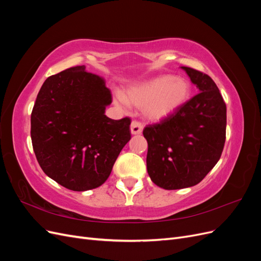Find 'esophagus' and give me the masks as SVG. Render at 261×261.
<instances>
[{"label": "esophagus", "mask_w": 261, "mask_h": 261, "mask_svg": "<svg viewBox=\"0 0 261 261\" xmlns=\"http://www.w3.org/2000/svg\"><path fill=\"white\" fill-rule=\"evenodd\" d=\"M144 126L141 125V123L136 122V121H133L130 124V133L133 135H138V134H141L143 132Z\"/></svg>", "instance_id": "esophagus-1"}]
</instances>
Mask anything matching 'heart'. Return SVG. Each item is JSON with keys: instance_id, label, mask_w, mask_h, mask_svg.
<instances>
[{"instance_id": "b5f03b06", "label": "heart", "mask_w": 261, "mask_h": 261, "mask_svg": "<svg viewBox=\"0 0 261 261\" xmlns=\"http://www.w3.org/2000/svg\"><path fill=\"white\" fill-rule=\"evenodd\" d=\"M191 92L187 81L171 75L158 76L129 86L125 94L114 93L115 103L125 108L128 103L141 108V113L149 121L165 120L183 106Z\"/></svg>"}]
</instances>
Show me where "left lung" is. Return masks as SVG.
<instances>
[{"instance_id": "obj_1", "label": "left lung", "mask_w": 261, "mask_h": 261, "mask_svg": "<svg viewBox=\"0 0 261 261\" xmlns=\"http://www.w3.org/2000/svg\"><path fill=\"white\" fill-rule=\"evenodd\" d=\"M198 89L160 124L147 126V171L163 189L197 185L219 161L225 143L226 106L211 78L180 66Z\"/></svg>"}]
</instances>
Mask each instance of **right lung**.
Listing matches in <instances>:
<instances>
[{"mask_svg":"<svg viewBox=\"0 0 261 261\" xmlns=\"http://www.w3.org/2000/svg\"><path fill=\"white\" fill-rule=\"evenodd\" d=\"M111 92L101 77L75 66L50 76L31 113V141L43 172L63 187L101 186L130 139V120L106 115Z\"/></svg>","mask_w":261,"mask_h":261,"instance_id":"obj_1","label":"right lung"}]
</instances>
